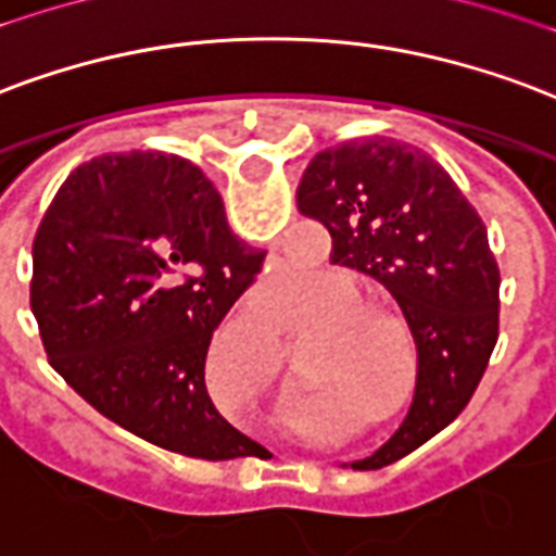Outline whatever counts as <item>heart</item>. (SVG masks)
<instances>
[{"label":"heart","mask_w":556,"mask_h":556,"mask_svg":"<svg viewBox=\"0 0 556 556\" xmlns=\"http://www.w3.org/2000/svg\"><path fill=\"white\" fill-rule=\"evenodd\" d=\"M315 320L324 324L315 327V339L306 341L303 351V374L315 382L294 394L300 421H309L320 406L344 401L362 409H380L394 392L401 371L397 344L389 332L397 330L392 312L362 306L356 282L332 274L300 306V327ZM253 330L267 359H277V327L262 318ZM382 415L392 418V409Z\"/></svg>","instance_id":"heart-1"}]
</instances>
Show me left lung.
I'll list each match as a JSON object with an SVG mask.
<instances>
[{"label": "left lung", "instance_id": "obj_1", "mask_svg": "<svg viewBox=\"0 0 556 556\" xmlns=\"http://www.w3.org/2000/svg\"><path fill=\"white\" fill-rule=\"evenodd\" d=\"M300 215L330 229V262L380 282L418 351L404 425L351 468L401 459L466 409L497 341V262L486 224L421 150L362 138L318 152L298 185Z\"/></svg>", "mask_w": 556, "mask_h": 556}]
</instances>
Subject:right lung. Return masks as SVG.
Returning a JSON list of instances; mask_svg holds the SVG:
<instances>
[{
    "label": "right lung",
    "instance_id": "add662e5",
    "mask_svg": "<svg viewBox=\"0 0 556 556\" xmlns=\"http://www.w3.org/2000/svg\"><path fill=\"white\" fill-rule=\"evenodd\" d=\"M31 312L49 365L97 413L152 445L236 459L258 445L217 413L205 356L262 267L224 200L179 155H97L37 226Z\"/></svg>",
    "mask_w": 556,
    "mask_h": 556
}]
</instances>
